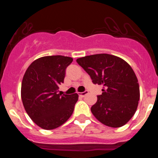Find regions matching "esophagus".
Instances as JSON below:
<instances>
[{
    "mask_svg": "<svg viewBox=\"0 0 158 158\" xmlns=\"http://www.w3.org/2000/svg\"><path fill=\"white\" fill-rule=\"evenodd\" d=\"M88 94V92L87 91V90H85V91H84V92H81V93H79V97H84L85 95H87V94Z\"/></svg>",
    "mask_w": 158,
    "mask_h": 158,
    "instance_id": "34e87169",
    "label": "esophagus"
}]
</instances>
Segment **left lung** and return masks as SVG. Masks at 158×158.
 <instances>
[{"label":"left lung","instance_id":"obj_1","mask_svg":"<svg viewBox=\"0 0 158 158\" xmlns=\"http://www.w3.org/2000/svg\"><path fill=\"white\" fill-rule=\"evenodd\" d=\"M94 84L103 86L102 93L91 107L92 114L112 128L124 126L135 114L139 99L138 80L133 69L117 56L101 53L77 59Z\"/></svg>","mask_w":158,"mask_h":158}]
</instances>
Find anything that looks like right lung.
I'll list each match as a JSON object with an SVG mask.
<instances>
[{"instance_id": "right-lung-1", "label": "right lung", "mask_w": 158, "mask_h": 158, "mask_svg": "<svg viewBox=\"0 0 158 158\" xmlns=\"http://www.w3.org/2000/svg\"><path fill=\"white\" fill-rule=\"evenodd\" d=\"M73 59L64 56H44L28 67L21 83V99L29 117L43 129L52 130L73 114L77 94H57L64 82L65 70Z\"/></svg>"}]
</instances>
